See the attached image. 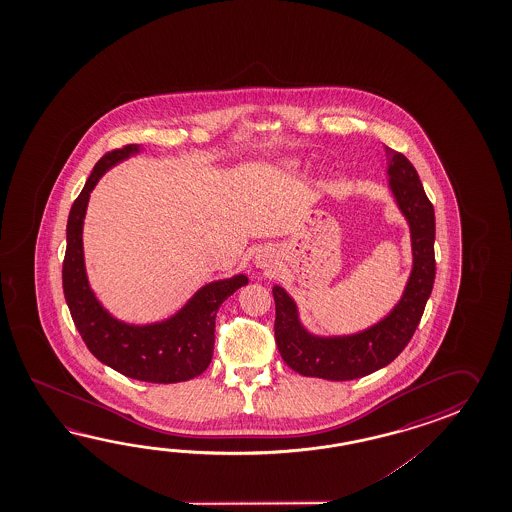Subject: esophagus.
I'll use <instances>...</instances> for the list:
<instances>
[{
	"instance_id": "esophagus-1",
	"label": "esophagus",
	"mask_w": 512,
	"mask_h": 512,
	"mask_svg": "<svg viewBox=\"0 0 512 512\" xmlns=\"http://www.w3.org/2000/svg\"><path fill=\"white\" fill-rule=\"evenodd\" d=\"M274 263H276V258H274V254L271 251L258 252L256 258H254V265L261 269V271H271Z\"/></svg>"
}]
</instances>
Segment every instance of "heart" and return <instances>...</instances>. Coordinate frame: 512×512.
I'll use <instances>...</instances> for the list:
<instances>
[{
  "label": "heart",
  "mask_w": 512,
  "mask_h": 512,
  "mask_svg": "<svg viewBox=\"0 0 512 512\" xmlns=\"http://www.w3.org/2000/svg\"><path fill=\"white\" fill-rule=\"evenodd\" d=\"M287 166H289V168H296V166H298V163H296V161H289V163H287Z\"/></svg>",
  "instance_id": "1"
}]
</instances>
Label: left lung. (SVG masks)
<instances>
[{
  "label": "left lung",
  "instance_id": "left-lung-1",
  "mask_svg": "<svg viewBox=\"0 0 512 512\" xmlns=\"http://www.w3.org/2000/svg\"><path fill=\"white\" fill-rule=\"evenodd\" d=\"M388 188L401 210L412 241V271L399 302L373 326L351 335L322 337L300 320L298 305L280 285L272 287L276 304L274 338L285 364L304 377L353 381L388 366L406 348L419 326L435 278V216L414 164L386 148Z\"/></svg>",
  "mask_w": 512,
  "mask_h": 512
}]
</instances>
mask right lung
I'll list each match as a JSON object with an SVG mask.
<instances>
[{
	"instance_id": "obj_1",
	"label": "right lung",
	"mask_w": 512,
	"mask_h": 512,
	"mask_svg": "<svg viewBox=\"0 0 512 512\" xmlns=\"http://www.w3.org/2000/svg\"><path fill=\"white\" fill-rule=\"evenodd\" d=\"M141 152L139 144H128L106 153L87 177L67 219L62 283L78 333L102 364L137 381L174 384L190 381L207 370L214 353L219 307L230 294L247 285L249 278L234 274L207 283L174 315L152 324L122 322L102 305L89 285L84 260L82 232L87 203L102 175Z\"/></svg>"
}]
</instances>
